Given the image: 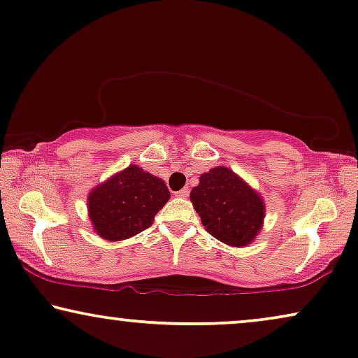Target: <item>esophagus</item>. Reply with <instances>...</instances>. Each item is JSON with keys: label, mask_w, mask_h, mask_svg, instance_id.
Wrapping results in <instances>:
<instances>
[{"label": "esophagus", "mask_w": 358, "mask_h": 358, "mask_svg": "<svg viewBox=\"0 0 358 358\" xmlns=\"http://www.w3.org/2000/svg\"><path fill=\"white\" fill-rule=\"evenodd\" d=\"M175 196H178V198H183V199H186L189 196V189L188 188H183V189H180L178 193H175Z\"/></svg>", "instance_id": "1"}]
</instances>
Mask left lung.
<instances>
[{"label":"left lung","mask_w":358,"mask_h":358,"mask_svg":"<svg viewBox=\"0 0 358 358\" xmlns=\"http://www.w3.org/2000/svg\"><path fill=\"white\" fill-rule=\"evenodd\" d=\"M189 198L206 230L224 243L245 246L261 230L263 199L229 169L215 167L201 175Z\"/></svg>","instance_id":"1"}]
</instances>
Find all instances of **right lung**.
Wrapping results in <instances>:
<instances>
[{"label": "right lung", "mask_w": 358, "mask_h": 358, "mask_svg": "<svg viewBox=\"0 0 358 358\" xmlns=\"http://www.w3.org/2000/svg\"><path fill=\"white\" fill-rule=\"evenodd\" d=\"M169 199L170 191L162 180L129 165L90 193V220L102 238L124 240L150 227Z\"/></svg>", "instance_id": "obj_1"}]
</instances>
